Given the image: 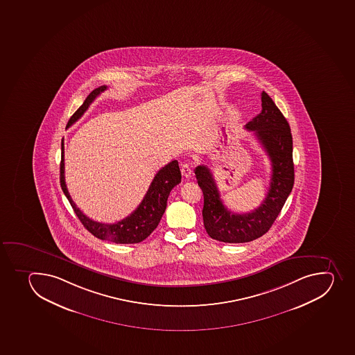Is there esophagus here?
I'll list each match as a JSON object with an SVG mask.
<instances>
[{
    "label": "esophagus",
    "instance_id": "obj_1",
    "mask_svg": "<svg viewBox=\"0 0 355 355\" xmlns=\"http://www.w3.org/2000/svg\"><path fill=\"white\" fill-rule=\"evenodd\" d=\"M182 175L185 179L191 178V176H192V169H191V166L189 164H182Z\"/></svg>",
    "mask_w": 355,
    "mask_h": 355
}]
</instances>
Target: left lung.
<instances>
[{"label":"left lung","mask_w":355,"mask_h":355,"mask_svg":"<svg viewBox=\"0 0 355 355\" xmlns=\"http://www.w3.org/2000/svg\"><path fill=\"white\" fill-rule=\"evenodd\" d=\"M262 110L247 123L271 161V179L266 199L257 209L234 214L220 200L213 173L206 166L194 170L203 193V224L210 238L223 243H248L263 236L279 215L294 184L293 140L286 119L272 98L262 92Z\"/></svg>","instance_id":"obj_1"}]
</instances>
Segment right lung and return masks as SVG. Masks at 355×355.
I'll return each mask as SVG.
<instances>
[{
    "mask_svg": "<svg viewBox=\"0 0 355 355\" xmlns=\"http://www.w3.org/2000/svg\"><path fill=\"white\" fill-rule=\"evenodd\" d=\"M107 89V86H100L95 88L94 91L89 93L84 103L79 107L77 112L69 119L68 125L71 126L77 122L84 112L87 110L92 102L94 101L96 96L101 94L102 92ZM61 164H60V182L61 187L64 192L67 199L75 210L76 215L80 220L85 229L88 230L93 236L98 239L107 240L115 243H138L145 240L150 233L159 225V220L162 218L163 214L166 211V201L169 198L170 192L175 186L178 185L182 180V173L179 170L178 161H171L162 169L159 170L155 177L153 179L152 184L149 186L148 191L146 193L145 198L138 208L124 220H119L117 223L105 224L98 223L96 220L88 218L86 215L81 213L80 209L76 206L73 200L69 194L68 189L65 185L64 178V142L62 140L61 145Z\"/></svg>",
    "mask_w": 355,
    "mask_h": 355,
    "instance_id": "right-lung-1",
    "label": "right lung"
}]
</instances>
